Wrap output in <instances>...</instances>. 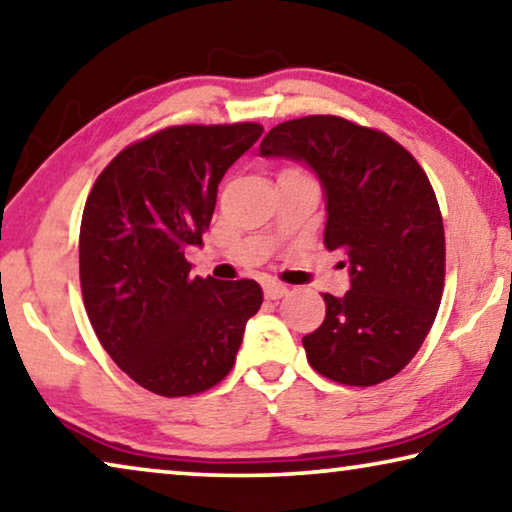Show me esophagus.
Wrapping results in <instances>:
<instances>
[{
  "mask_svg": "<svg viewBox=\"0 0 512 512\" xmlns=\"http://www.w3.org/2000/svg\"><path fill=\"white\" fill-rule=\"evenodd\" d=\"M264 294H266V298H269V300H278V298L289 294V287L280 285V282H269V285L264 287Z\"/></svg>",
  "mask_w": 512,
  "mask_h": 512,
  "instance_id": "esophagus-1",
  "label": "esophagus"
}]
</instances>
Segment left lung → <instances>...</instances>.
<instances>
[{"label": "left lung", "mask_w": 512, "mask_h": 512, "mask_svg": "<svg viewBox=\"0 0 512 512\" xmlns=\"http://www.w3.org/2000/svg\"><path fill=\"white\" fill-rule=\"evenodd\" d=\"M259 154L316 175L323 243L346 257L351 278L342 298L323 294L326 319L303 337L307 360L342 385L396 376L424 344L444 289V225L426 173L387 134L337 116L273 127Z\"/></svg>", "instance_id": "obj_1"}]
</instances>
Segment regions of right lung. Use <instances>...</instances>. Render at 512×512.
<instances>
[{"label": "right lung", "mask_w": 512, "mask_h": 512, "mask_svg": "<svg viewBox=\"0 0 512 512\" xmlns=\"http://www.w3.org/2000/svg\"><path fill=\"white\" fill-rule=\"evenodd\" d=\"M255 123L182 125L129 145L102 170L79 230V278L104 351L159 396L205 392L230 373L255 280L191 278L225 170L262 136Z\"/></svg>", "instance_id": "1"}]
</instances>
